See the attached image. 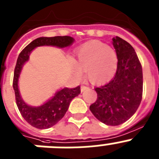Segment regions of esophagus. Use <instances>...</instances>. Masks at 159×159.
<instances>
[{
    "instance_id": "1",
    "label": "esophagus",
    "mask_w": 159,
    "mask_h": 159,
    "mask_svg": "<svg viewBox=\"0 0 159 159\" xmlns=\"http://www.w3.org/2000/svg\"><path fill=\"white\" fill-rule=\"evenodd\" d=\"M89 89V86H87V85H81V92H84L85 89Z\"/></svg>"
}]
</instances>
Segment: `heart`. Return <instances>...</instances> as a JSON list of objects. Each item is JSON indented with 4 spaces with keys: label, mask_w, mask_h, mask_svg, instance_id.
Here are the masks:
<instances>
[{
    "label": "heart",
    "mask_w": 159,
    "mask_h": 159,
    "mask_svg": "<svg viewBox=\"0 0 159 159\" xmlns=\"http://www.w3.org/2000/svg\"><path fill=\"white\" fill-rule=\"evenodd\" d=\"M78 64L74 62L73 69L78 76L86 72L89 81L101 84L110 81L118 69V55L114 49L100 41H91L77 50Z\"/></svg>",
    "instance_id": "b5f03b06"
}]
</instances>
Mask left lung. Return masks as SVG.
I'll list each match as a JSON object with an SVG mask.
<instances>
[{
	"label": "left lung",
	"instance_id": "1",
	"mask_svg": "<svg viewBox=\"0 0 159 159\" xmlns=\"http://www.w3.org/2000/svg\"><path fill=\"white\" fill-rule=\"evenodd\" d=\"M118 55V69L108 83L95 88L98 98L89 106L97 119L118 125L132 117L143 98V68L134 49L119 37L113 38Z\"/></svg>",
	"mask_w": 159,
	"mask_h": 159
}]
</instances>
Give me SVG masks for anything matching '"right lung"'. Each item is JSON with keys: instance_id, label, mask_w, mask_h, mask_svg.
<instances>
[{"instance_id": "add662e5", "label": "right lung", "mask_w": 159, "mask_h": 159, "mask_svg": "<svg viewBox=\"0 0 159 159\" xmlns=\"http://www.w3.org/2000/svg\"><path fill=\"white\" fill-rule=\"evenodd\" d=\"M74 39L69 36H57L52 38H38L30 42L19 54L14 70L13 86L16 97V103L20 114L29 124L38 129H48L57 124L63 118L68 110L70 102L81 93L80 86L73 89L63 88L56 92L54 96L43 105L31 106L25 102L20 94L18 80L22 67L30 59L31 52L35 48L43 45H51L58 48L68 47Z\"/></svg>"}]
</instances>
